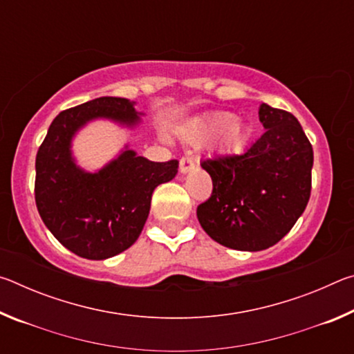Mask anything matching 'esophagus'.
Listing matches in <instances>:
<instances>
[{
	"label": "esophagus",
	"mask_w": 354,
	"mask_h": 354,
	"mask_svg": "<svg viewBox=\"0 0 354 354\" xmlns=\"http://www.w3.org/2000/svg\"><path fill=\"white\" fill-rule=\"evenodd\" d=\"M194 167H195L194 159L189 158V156H185V158L179 160V171H181V173H187V171L194 169Z\"/></svg>",
	"instance_id": "1"
}]
</instances>
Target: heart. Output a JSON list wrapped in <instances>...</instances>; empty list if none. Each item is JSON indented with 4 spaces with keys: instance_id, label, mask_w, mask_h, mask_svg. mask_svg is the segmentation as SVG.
Here are the masks:
<instances>
[{
    "instance_id": "obj_1",
    "label": "heart",
    "mask_w": 354,
    "mask_h": 354,
    "mask_svg": "<svg viewBox=\"0 0 354 354\" xmlns=\"http://www.w3.org/2000/svg\"><path fill=\"white\" fill-rule=\"evenodd\" d=\"M223 134V145L227 149L239 147L245 137V127L237 122V117L231 112L214 113L200 124V128L192 133L190 139L194 140H207Z\"/></svg>"
}]
</instances>
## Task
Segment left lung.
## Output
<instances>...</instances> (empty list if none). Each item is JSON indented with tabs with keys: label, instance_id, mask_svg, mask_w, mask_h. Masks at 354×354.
Masks as SVG:
<instances>
[{
	"label": "left lung",
	"instance_id": "left-lung-1",
	"mask_svg": "<svg viewBox=\"0 0 354 354\" xmlns=\"http://www.w3.org/2000/svg\"><path fill=\"white\" fill-rule=\"evenodd\" d=\"M263 133L242 154L205 159L212 194L196 207L207 236L223 247L261 251L278 243L310 196L314 151L290 112L261 104Z\"/></svg>",
	"mask_w": 354,
	"mask_h": 354
}]
</instances>
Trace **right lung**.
<instances>
[{"label": "right lung", "mask_w": 354, "mask_h": 354, "mask_svg": "<svg viewBox=\"0 0 354 354\" xmlns=\"http://www.w3.org/2000/svg\"><path fill=\"white\" fill-rule=\"evenodd\" d=\"M95 118L127 127L139 123L134 103L101 97L62 111L53 120L35 158V205L45 226L65 248L92 261L128 250L143 230L153 190L178 173V160L151 162L133 149L97 173H87L71 158L76 131Z\"/></svg>", "instance_id": "right-lung-1"}]
</instances>
